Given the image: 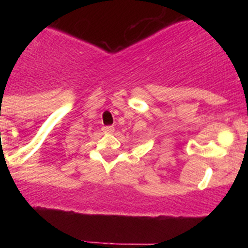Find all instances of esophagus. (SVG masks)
Listing matches in <instances>:
<instances>
[{"label":"esophagus","mask_w":248,"mask_h":248,"mask_svg":"<svg viewBox=\"0 0 248 248\" xmlns=\"http://www.w3.org/2000/svg\"><path fill=\"white\" fill-rule=\"evenodd\" d=\"M103 130H104L105 133H113L114 128H113V126H110V125H109V126H103Z\"/></svg>","instance_id":"34e87169"}]
</instances>
